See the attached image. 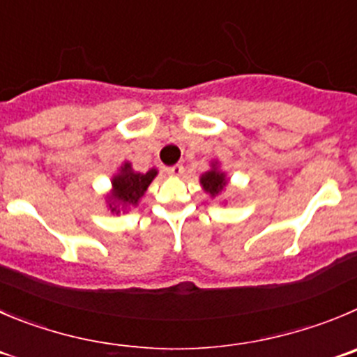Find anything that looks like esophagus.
I'll list each match as a JSON object with an SVG mask.
<instances>
[{
	"label": "esophagus",
	"mask_w": 357,
	"mask_h": 357,
	"mask_svg": "<svg viewBox=\"0 0 357 357\" xmlns=\"http://www.w3.org/2000/svg\"><path fill=\"white\" fill-rule=\"evenodd\" d=\"M166 172H168V175H173V176H181L182 173H184V166H182V165L169 166V168H166Z\"/></svg>",
	"instance_id": "obj_1"
}]
</instances>
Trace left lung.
Listing matches in <instances>:
<instances>
[{"mask_svg": "<svg viewBox=\"0 0 357 357\" xmlns=\"http://www.w3.org/2000/svg\"><path fill=\"white\" fill-rule=\"evenodd\" d=\"M199 184L203 185V189H205L212 198H215V196H219L220 192L224 191V188H226L227 176L226 173L220 172L217 162H212V168L199 176Z\"/></svg>", "mask_w": 357, "mask_h": 357, "instance_id": "left-lung-1", "label": "left lung"}]
</instances>
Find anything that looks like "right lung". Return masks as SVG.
Returning a JSON list of instances; mask_svg holds the SVG:
<instances>
[{"instance_id": "1", "label": "right lung", "mask_w": 357, "mask_h": 357, "mask_svg": "<svg viewBox=\"0 0 357 357\" xmlns=\"http://www.w3.org/2000/svg\"><path fill=\"white\" fill-rule=\"evenodd\" d=\"M155 175V168L149 169L147 173H138L131 168V162H124L117 175L112 178V195H108L110 212L121 213V210L137 206Z\"/></svg>"}]
</instances>
